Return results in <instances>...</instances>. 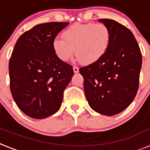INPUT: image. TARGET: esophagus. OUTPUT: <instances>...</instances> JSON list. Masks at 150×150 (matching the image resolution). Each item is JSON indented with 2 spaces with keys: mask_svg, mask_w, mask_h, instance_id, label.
<instances>
[{
  "mask_svg": "<svg viewBox=\"0 0 150 150\" xmlns=\"http://www.w3.org/2000/svg\"><path fill=\"white\" fill-rule=\"evenodd\" d=\"M73 68H74V71L75 74H76V73L79 72V67H76V66H74V67H73Z\"/></svg>",
  "mask_w": 150,
  "mask_h": 150,
  "instance_id": "obj_1",
  "label": "esophagus"
}]
</instances>
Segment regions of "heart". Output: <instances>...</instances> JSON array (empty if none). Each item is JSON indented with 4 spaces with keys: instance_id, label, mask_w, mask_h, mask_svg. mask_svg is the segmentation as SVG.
Returning <instances> with one entry per match:
<instances>
[{
    "instance_id": "b5f03b06",
    "label": "heart",
    "mask_w": 150,
    "mask_h": 150,
    "mask_svg": "<svg viewBox=\"0 0 150 150\" xmlns=\"http://www.w3.org/2000/svg\"><path fill=\"white\" fill-rule=\"evenodd\" d=\"M62 38L52 43L57 56L67 62L74 56V50L78 60L90 64L100 60L106 54L110 43V30L104 23H76L66 29Z\"/></svg>"
}]
</instances>
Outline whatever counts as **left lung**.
Instances as JSON below:
<instances>
[{"label": "left lung", "instance_id": "1", "mask_svg": "<svg viewBox=\"0 0 150 150\" xmlns=\"http://www.w3.org/2000/svg\"><path fill=\"white\" fill-rule=\"evenodd\" d=\"M110 30V43L97 62L79 68L90 107L106 116L124 110L137 95L142 55L133 33L116 21L100 18Z\"/></svg>", "mask_w": 150, "mask_h": 150}]
</instances>
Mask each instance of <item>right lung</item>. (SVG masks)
Instances as JSON below:
<instances>
[{"mask_svg": "<svg viewBox=\"0 0 150 150\" xmlns=\"http://www.w3.org/2000/svg\"><path fill=\"white\" fill-rule=\"evenodd\" d=\"M69 22L34 26L16 41L9 62L10 91L27 116L44 119L62 105L64 91L74 74L73 66L60 60L52 43Z\"/></svg>", "mask_w": 150, "mask_h": 150, "instance_id": "add662e5", "label": "right lung"}]
</instances>
